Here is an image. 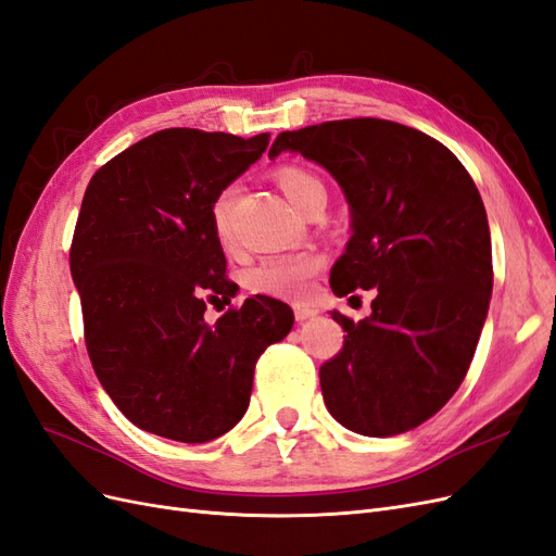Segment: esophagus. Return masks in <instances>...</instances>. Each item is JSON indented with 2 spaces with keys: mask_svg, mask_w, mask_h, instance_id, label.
I'll list each match as a JSON object with an SVG mask.
<instances>
[{
  "mask_svg": "<svg viewBox=\"0 0 556 556\" xmlns=\"http://www.w3.org/2000/svg\"><path fill=\"white\" fill-rule=\"evenodd\" d=\"M293 312H295V321H307V319H312V316L319 314L316 309L305 307V305H295V307H293Z\"/></svg>",
  "mask_w": 556,
  "mask_h": 556,
  "instance_id": "34e87169",
  "label": "esophagus"
}]
</instances>
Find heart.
<instances>
[{
    "mask_svg": "<svg viewBox=\"0 0 556 556\" xmlns=\"http://www.w3.org/2000/svg\"><path fill=\"white\" fill-rule=\"evenodd\" d=\"M279 188L283 190V195L289 198L293 207H303V202L307 195H312L314 190L324 188L321 179H316L314 174L300 169V167H283L277 174ZM232 210H235V186H226L212 202V228L216 240L230 247L232 244ZM324 253L319 251H303V253H293V256H277V258H267L261 265L249 269L244 283L251 293H261V295H273V298H303L314 277L319 275V269L324 267Z\"/></svg>",
    "mask_w": 556,
    "mask_h": 556,
    "instance_id": "1",
    "label": "heart"
}]
</instances>
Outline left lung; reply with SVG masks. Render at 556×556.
I'll list each match as a JSON object with an SVG mask.
<instances>
[{
    "label": "left lung",
    "instance_id": "left-lung-1",
    "mask_svg": "<svg viewBox=\"0 0 556 556\" xmlns=\"http://www.w3.org/2000/svg\"><path fill=\"white\" fill-rule=\"evenodd\" d=\"M281 151L326 167L352 210L332 293H377L358 324L332 312L346 336L319 370L326 407L361 435L412 431L462 387L486 319L494 267L480 190L445 144L382 118L281 132L269 157Z\"/></svg>",
    "mask_w": 556,
    "mask_h": 556
}]
</instances>
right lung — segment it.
I'll use <instances>...</instances> for the list:
<instances>
[{"instance_id": "add662e5", "label": "right lung", "mask_w": 556, "mask_h": 556, "mask_svg": "<svg viewBox=\"0 0 556 556\" xmlns=\"http://www.w3.org/2000/svg\"><path fill=\"white\" fill-rule=\"evenodd\" d=\"M251 139L169 128L137 141L92 174L70 249L84 338L109 399L141 431L207 442L244 417L256 361L289 336L293 312L237 283L212 228V202L256 163Z\"/></svg>"}]
</instances>
